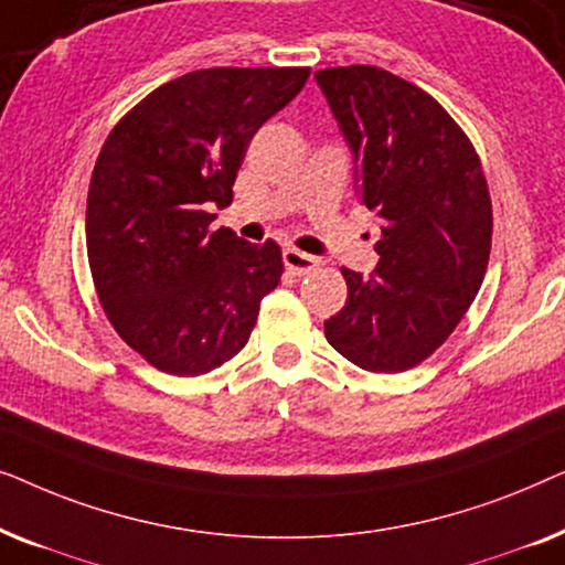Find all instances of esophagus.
<instances>
[{
    "instance_id": "obj_1",
    "label": "esophagus",
    "mask_w": 565,
    "mask_h": 565,
    "mask_svg": "<svg viewBox=\"0 0 565 565\" xmlns=\"http://www.w3.org/2000/svg\"><path fill=\"white\" fill-rule=\"evenodd\" d=\"M282 262L292 275H306V273H311V269L319 267V259L311 257V254H306V252L292 249V246H288V249L282 252Z\"/></svg>"
}]
</instances>
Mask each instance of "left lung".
I'll list each match as a JSON object with an SVG mask.
<instances>
[{"label": "left lung", "mask_w": 565, "mask_h": 565, "mask_svg": "<svg viewBox=\"0 0 565 565\" xmlns=\"http://www.w3.org/2000/svg\"><path fill=\"white\" fill-rule=\"evenodd\" d=\"M316 82L354 153L375 213L377 267H342L347 303L323 321L329 344L370 373H404L445 344L481 288L491 195L481 159L443 105L377 66H331Z\"/></svg>", "instance_id": "8db88e82"}]
</instances>
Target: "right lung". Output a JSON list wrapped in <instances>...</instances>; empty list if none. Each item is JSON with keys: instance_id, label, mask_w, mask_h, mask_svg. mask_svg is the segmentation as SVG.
Listing matches in <instances>:
<instances>
[{"instance_id": "1", "label": "right lung", "mask_w": 565, "mask_h": 565, "mask_svg": "<svg viewBox=\"0 0 565 565\" xmlns=\"http://www.w3.org/2000/svg\"><path fill=\"white\" fill-rule=\"evenodd\" d=\"M306 66L200 68L118 120L87 195V257L99 303L161 373L203 375L244 350L282 275L273 238L211 231L262 122L303 89Z\"/></svg>"}]
</instances>
